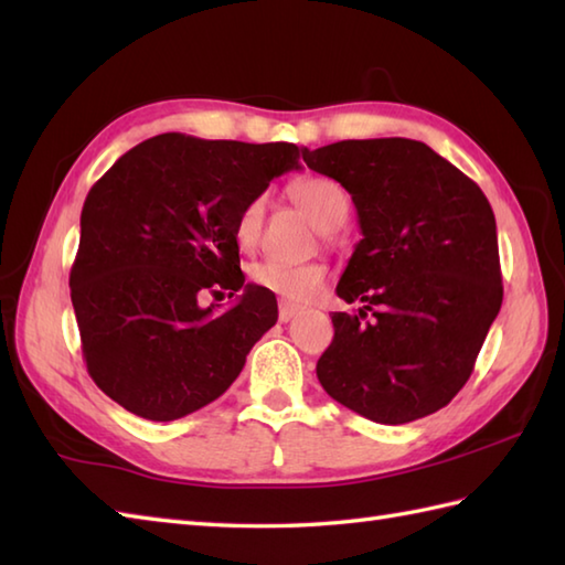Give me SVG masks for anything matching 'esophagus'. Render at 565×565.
<instances>
[{"mask_svg":"<svg viewBox=\"0 0 565 565\" xmlns=\"http://www.w3.org/2000/svg\"><path fill=\"white\" fill-rule=\"evenodd\" d=\"M297 315H299V307L280 302V309H278V319H280V321H290V319L297 317Z\"/></svg>","mask_w":565,"mask_h":565,"instance_id":"obj_1","label":"esophagus"}]
</instances>
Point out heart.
Returning a JSON list of instances; mask_svg holds the SVG:
<instances>
[{
    "label": "heart",
    "mask_w": 565,
    "mask_h": 565,
    "mask_svg": "<svg viewBox=\"0 0 565 565\" xmlns=\"http://www.w3.org/2000/svg\"><path fill=\"white\" fill-rule=\"evenodd\" d=\"M290 194L302 210L315 218V224L321 232H333L339 228L349 216V194L337 180L324 175H307L292 182ZM263 214H266V198L248 200L236 216V238L241 246H248L260 234ZM253 285L263 287V290L275 295L280 302L287 305H307L319 297L321 287L327 282V268L319 263H290L280 260H260L250 268Z\"/></svg>",
    "instance_id": "b5f03b06"
}]
</instances>
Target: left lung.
Returning <instances> with one entry per match:
<instances>
[{"mask_svg":"<svg viewBox=\"0 0 565 565\" xmlns=\"http://www.w3.org/2000/svg\"><path fill=\"white\" fill-rule=\"evenodd\" d=\"M307 168L341 182L363 238L337 285L317 377L343 407L407 424L446 407L473 373L502 305L498 226L486 194L412 138L305 148Z\"/></svg>","mask_w":565,"mask_h":565,"instance_id":"left-lung-1","label":"left lung"}]
</instances>
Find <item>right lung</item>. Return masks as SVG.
<instances>
[{
    "mask_svg": "<svg viewBox=\"0 0 565 565\" xmlns=\"http://www.w3.org/2000/svg\"><path fill=\"white\" fill-rule=\"evenodd\" d=\"M295 143L160 134L124 153L79 216L71 270L87 373L136 417L172 422L210 405L278 321L275 295L241 273L236 216L299 168ZM238 289L232 310L204 294Z\"/></svg>",
    "mask_w": 565,
    "mask_h": 565,
    "instance_id": "add662e5",
    "label": "right lung"
}]
</instances>
